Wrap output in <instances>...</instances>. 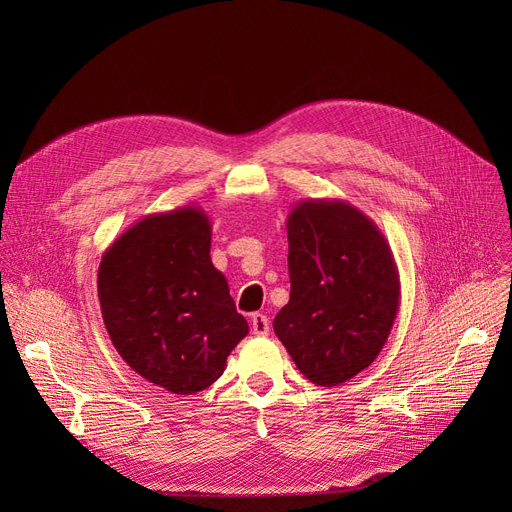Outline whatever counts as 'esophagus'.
Wrapping results in <instances>:
<instances>
[{
	"mask_svg": "<svg viewBox=\"0 0 512 512\" xmlns=\"http://www.w3.org/2000/svg\"><path fill=\"white\" fill-rule=\"evenodd\" d=\"M251 330L257 336H267L270 334V319H267V315H263V313H255L251 317Z\"/></svg>",
	"mask_w": 512,
	"mask_h": 512,
	"instance_id": "obj_1",
	"label": "esophagus"
}]
</instances>
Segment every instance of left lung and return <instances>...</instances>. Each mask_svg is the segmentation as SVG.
<instances>
[{
    "label": "left lung",
    "mask_w": 512,
    "mask_h": 512,
    "mask_svg": "<svg viewBox=\"0 0 512 512\" xmlns=\"http://www.w3.org/2000/svg\"><path fill=\"white\" fill-rule=\"evenodd\" d=\"M286 230L290 301L274 332L307 380L344 384L375 361L394 326V255L375 222L340 199L297 203Z\"/></svg>",
    "instance_id": "8db88e82"
}]
</instances>
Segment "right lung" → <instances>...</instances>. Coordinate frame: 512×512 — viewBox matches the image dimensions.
<instances>
[{"label": "right lung", "instance_id": "add662e5", "mask_svg": "<svg viewBox=\"0 0 512 512\" xmlns=\"http://www.w3.org/2000/svg\"><path fill=\"white\" fill-rule=\"evenodd\" d=\"M209 249L207 213L186 205L145 215L99 263L101 315L116 351L141 378L172 394L209 388L249 334Z\"/></svg>", "mask_w": 512, "mask_h": 512}]
</instances>
